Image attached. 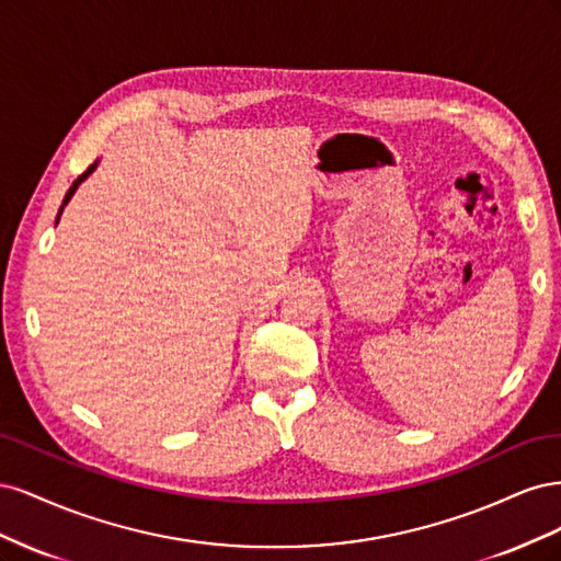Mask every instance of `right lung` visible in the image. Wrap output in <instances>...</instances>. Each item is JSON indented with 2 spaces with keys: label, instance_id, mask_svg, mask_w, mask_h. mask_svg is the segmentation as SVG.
<instances>
[{
  "label": "right lung",
  "instance_id": "obj_1",
  "mask_svg": "<svg viewBox=\"0 0 561 561\" xmlns=\"http://www.w3.org/2000/svg\"><path fill=\"white\" fill-rule=\"evenodd\" d=\"M95 168H98V161H95V163H91V165H89V171H87V173H81V175H79V178L72 182V186H70V190H67V194H65V198H62V206H60V210H58V219H60V213H62V208H65L67 203H70V198L75 196L77 186H79L83 180H87V178H89V175L95 171ZM58 219H56V222H58Z\"/></svg>",
  "mask_w": 561,
  "mask_h": 561
}]
</instances>
